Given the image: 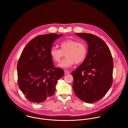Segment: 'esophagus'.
<instances>
[{
  "label": "esophagus",
  "instance_id": "obj_1",
  "mask_svg": "<svg viewBox=\"0 0 128 128\" xmlns=\"http://www.w3.org/2000/svg\"><path fill=\"white\" fill-rule=\"evenodd\" d=\"M64 73L66 74H69L70 73V72L68 71V70H64Z\"/></svg>",
  "mask_w": 128,
  "mask_h": 128
}]
</instances>
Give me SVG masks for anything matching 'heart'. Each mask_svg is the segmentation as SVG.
<instances>
[{"mask_svg": "<svg viewBox=\"0 0 128 128\" xmlns=\"http://www.w3.org/2000/svg\"><path fill=\"white\" fill-rule=\"evenodd\" d=\"M60 49L55 47L51 48L50 54L52 58L56 63L61 61L65 54L66 58L59 64L62 68H68L72 66L74 63L80 64L84 61L87 54V47L86 44L78 41L67 39L60 43Z\"/></svg>", "mask_w": 128, "mask_h": 128, "instance_id": "heart-1", "label": "heart"}]
</instances>
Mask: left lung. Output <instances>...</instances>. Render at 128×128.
Returning <instances> with one entry per match:
<instances>
[{
    "mask_svg": "<svg viewBox=\"0 0 128 128\" xmlns=\"http://www.w3.org/2000/svg\"><path fill=\"white\" fill-rule=\"evenodd\" d=\"M88 44V53L81 64L72 72L73 91L87 103L95 102L112 84L113 62L109 48L101 38L90 34H76Z\"/></svg>",
    "mask_w": 128,
    "mask_h": 128,
    "instance_id": "obj_1",
    "label": "left lung"
}]
</instances>
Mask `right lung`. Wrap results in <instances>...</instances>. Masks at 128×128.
Listing matches in <instances>:
<instances>
[{
	"mask_svg": "<svg viewBox=\"0 0 128 128\" xmlns=\"http://www.w3.org/2000/svg\"><path fill=\"white\" fill-rule=\"evenodd\" d=\"M63 34L38 36L23 50L17 64L18 83L20 91L31 102L40 103L55 93L58 80L64 75L55 68L50 54L55 40Z\"/></svg>",
	"mask_w": 128,
	"mask_h": 128,
	"instance_id": "add662e5",
	"label": "right lung"
}]
</instances>
